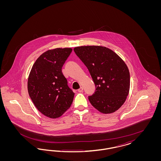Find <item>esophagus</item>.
Instances as JSON below:
<instances>
[{
	"label": "esophagus",
	"mask_w": 161,
	"mask_h": 161,
	"mask_svg": "<svg viewBox=\"0 0 161 161\" xmlns=\"http://www.w3.org/2000/svg\"><path fill=\"white\" fill-rule=\"evenodd\" d=\"M83 91V88L82 87H80V88L79 89H78V92H82Z\"/></svg>",
	"instance_id": "esophagus-1"
}]
</instances>
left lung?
Wrapping results in <instances>:
<instances>
[{
	"instance_id": "8db88e82",
	"label": "left lung",
	"mask_w": 161,
	"mask_h": 161,
	"mask_svg": "<svg viewBox=\"0 0 161 161\" xmlns=\"http://www.w3.org/2000/svg\"><path fill=\"white\" fill-rule=\"evenodd\" d=\"M74 52L89 70L96 89L89 97L92 106L104 114L123 106L130 90V73L122 58L106 47H75Z\"/></svg>"
}]
</instances>
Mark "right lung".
Listing matches in <instances>:
<instances>
[{
  "label": "right lung",
  "instance_id": "1",
  "mask_svg": "<svg viewBox=\"0 0 161 161\" xmlns=\"http://www.w3.org/2000/svg\"><path fill=\"white\" fill-rule=\"evenodd\" d=\"M72 48H55L42 54L33 64L28 80L29 95L35 106L50 118L61 116L69 107L75 93L68 86L62 67Z\"/></svg>",
  "mask_w": 161,
  "mask_h": 161
}]
</instances>
